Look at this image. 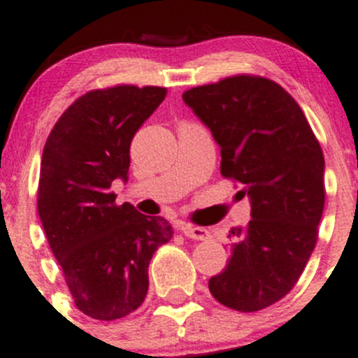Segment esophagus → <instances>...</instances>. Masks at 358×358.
<instances>
[{
  "label": "esophagus",
  "mask_w": 358,
  "mask_h": 358,
  "mask_svg": "<svg viewBox=\"0 0 358 358\" xmlns=\"http://www.w3.org/2000/svg\"><path fill=\"white\" fill-rule=\"evenodd\" d=\"M182 232H183V236H187V238L197 239V241H206V239H210V232L203 227L185 225V227H182Z\"/></svg>",
  "instance_id": "obj_1"
}]
</instances>
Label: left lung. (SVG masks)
I'll list each match as a JSON object with an SVG mask.
<instances>
[{"instance_id":"8db88e82","label":"left lung","mask_w":358,"mask_h":358,"mask_svg":"<svg viewBox=\"0 0 358 358\" xmlns=\"http://www.w3.org/2000/svg\"><path fill=\"white\" fill-rule=\"evenodd\" d=\"M183 101L220 145L222 176L252 203V220L231 229L227 266L208 287L225 308L260 311L296 287L317 245L324 152L296 99L264 76L243 73L192 87Z\"/></svg>"}]
</instances>
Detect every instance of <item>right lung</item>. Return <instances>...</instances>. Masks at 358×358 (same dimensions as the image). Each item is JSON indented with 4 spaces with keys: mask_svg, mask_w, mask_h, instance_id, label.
<instances>
[{
    "mask_svg": "<svg viewBox=\"0 0 358 358\" xmlns=\"http://www.w3.org/2000/svg\"><path fill=\"white\" fill-rule=\"evenodd\" d=\"M166 87L129 83L80 96L47 138L38 182V215L75 306L112 322L141 306L148 264L173 229L129 203L112 182L127 178L129 148L141 124L164 101Z\"/></svg>",
    "mask_w": 358,
    "mask_h": 358,
    "instance_id": "right-lung-1",
    "label": "right lung"
}]
</instances>
